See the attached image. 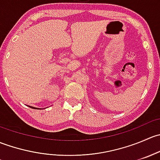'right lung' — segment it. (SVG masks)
I'll return each mask as SVG.
<instances>
[{"label":"right lung","mask_w":160,"mask_h":160,"mask_svg":"<svg viewBox=\"0 0 160 160\" xmlns=\"http://www.w3.org/2000/svg\"><path fill=\"white\" fill-rule=\"evenodd\" d=\"M29 108H34V107H31V106H29Z\"/></svg>","instance_id":"obj_1"}]
</instances>
